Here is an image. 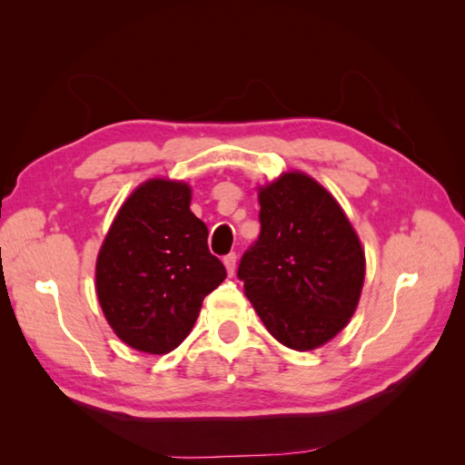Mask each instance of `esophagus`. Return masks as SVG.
Instances as JSON below:
<instances>
[{"label":"esophagus","mask_w":465,"mask_h":465,"mask_svg":"<svg viewBox=\"0 0 465 465\" xmlns=\"http://www.w3.org/2000/svg\"><path fill=\"white\" fill-rule=\"evenodd\" d=\"M235 262H238V258H235V253H227L225 258H223V265H225V270H227V273H230V275L235 273Z\"/></svg>","instance_id":"esophagus-1"}]
</instances>
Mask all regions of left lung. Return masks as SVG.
<instances>
[{
  "label": "left lung",
  "instance_id": "1",
  "mask_svg": "<svg viewBox=\"0 0 465 465\" xmlns=\"http://www.w3.org/2000/svg\"><path fill=\"white\" fill-rule=\"evenodd\" d=\"M258 200L262 233L238 270L243 293L285 348H322L360 303L361 242L338 200L308 173L283 172L258 187Z\"/></svg>",
  "mask_w": 465,
  "mask_h": 465
}]
</instances>
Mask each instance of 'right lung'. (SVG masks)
I'll use <instances>...</instances> for the list:
<instances>
[{
	"mask_svg": "<svg viewBox=\"0 0 465 465\" xmlns=\"http://www.w3.org/2000/svg\"><path fill=\"white\" fill-rule=\"evenodd\" d=\"M192 187L152 177L115 213L95 262V292L114 333L137 351L175 350L203 298L225 280L207 250V227L190 210Z\"/></svg>",
	"mask_w": 465,
	"mask_h": 465,
	"instance_id": "add662e5",
	"label": "right lung"
}]
</instances>
